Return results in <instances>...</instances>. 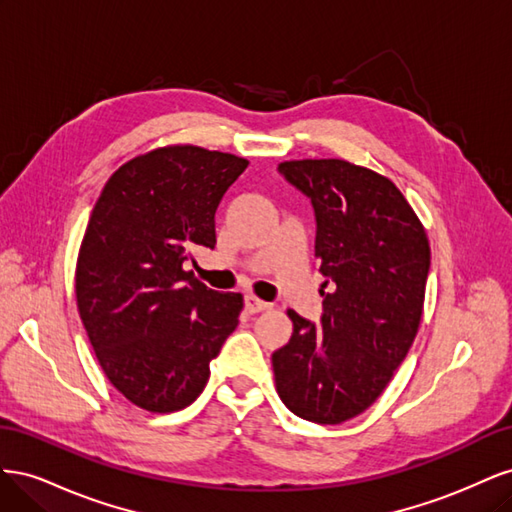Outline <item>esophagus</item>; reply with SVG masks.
<instances>
[{"mask_svg":"<svg viewBox=\"0 0 512 512\" xmlns=\"http://www.w3.org/2000/svg\"><path fill=\"white\" fill-rule=\"evenodd\" d=\"M265 309H269L267 301H260L258 297H245V312L247 314H260V312H265Z\"/></svg>","mask_w":512,"mask_h":512,"instance_id":"esophagus-1","label":"esophagus"}]
</instances>
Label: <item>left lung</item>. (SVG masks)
I'll return each mask as SVG.
<instances>
[{
  "mask_svg": "<svg viewBox=\"0 0 512 512\" xmlns=\"http://www.w3.org/2000/svg\"><path fill=\"white\" fill-rule=\"evenodd\" d=\"M280 173L309 196L316 258L333 286L320 324L288 309L292 335L275 350V389L305 421L339 425L382 395L423 316L431 250L397 185L348 160H288Z\"/></svg>",
  "mask_w": 512,
  "mask_h": 512,
  "instance_id": "8db88e82",
  "label": "left lung"
}]
</instances>
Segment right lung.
Returning a JSON list of instances; mask_svg holds the SVG:
<instances>
[{
	"label": "right lung",
	"instance_id": "1",
	"mask_svg": "<svg viewBox=\"0 0 512 512\" xmlns=\"http://www.w3.org/2000/svg\"><path fill=\"white\" fill-rule=\"evenodd\" d=\"M235 153L166 145L108 177L76 258V307L108 382L153 414L203 393L209 363L237 329L241 292L185 271L215 247V211L247 168Z\"/></svg>",
	"mask_w": 512,
	"mask_h": 512
}]
</instances>
